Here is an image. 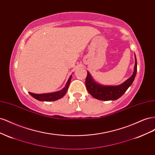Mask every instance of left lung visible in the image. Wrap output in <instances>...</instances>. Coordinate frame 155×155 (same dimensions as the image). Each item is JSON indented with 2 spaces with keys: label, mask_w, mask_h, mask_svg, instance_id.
Here are the masks:
<instances>
[{
  "label": "left lung",
  "mask_w": 155,
  "mask_h": 155,
  "mask_svg": "<svg viewBox=\"0 0 155 155\" xmlns=\"http://www.w3.org/2000/svg\"><path fill=\"white\" fill-rule=\"evenodd\" d=\"M135 57L134 70L132 76L118 86H103L96 83L87 72L85 85L88 93L96 99L104 101L116 100L122 96L128 88L132 85L137 71V61Z\"/></svg>",
  "instance_id": "left-lung-1"
}]
</instances>
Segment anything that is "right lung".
<instances>
[{
  "instance_id": "1",
  "label": "right lung",
  "mask_w": 155,
  "mask_h": 155,
  "mask_svg": "<svg viewBox=\"0 0 155 155\" xmlns=\"http://www.w3.org/2000/svg\"><path fill=\"white\" fill-rule=\"evenodd\" d=\"M71 78H72V75L70 76L65 87L62 89V90H61L59 91L52 92V93H48V94H34L31 92H29V94L32 97H34L35 99L39 101H51L58 100L60 99V98L63 97L65 94H66L70 85V81H71Z\"/></svg>"
}]
</instances>
